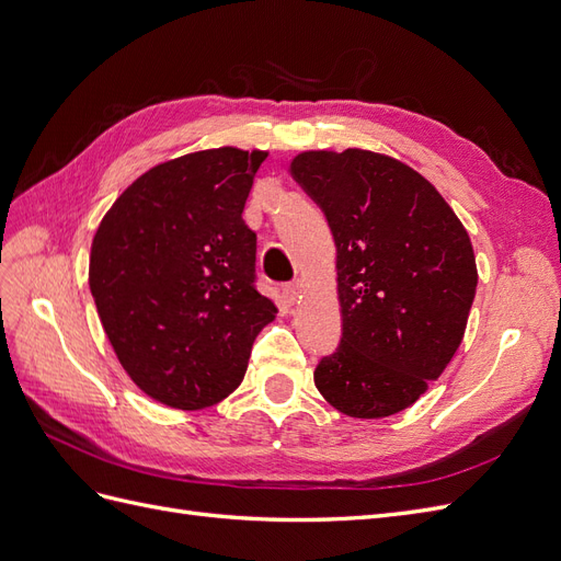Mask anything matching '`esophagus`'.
Masks as SVG:
<instances>
[{
	"label": "esophagus",
	"instance_id": "obj_1",
	"mask_svg": "<svg viewBox=\"0 0 561 561\" xmlns=\"http://www.w3.org/2000/svg\"><path fill=\"white\" fill-rule=\"evenodd\" d=\"M301 293H304V283L301 280H293V283H287L283 287V295H285L287 304H297L301 299Z\"/></svg>",
	"mask_w": 561,
	"mask_h": 561
}]
</instances>
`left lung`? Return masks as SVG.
Wrapping results in <instances>:
<instances>
[{
    "label": "left lung",
    "mask_w": 561,
    "mask_h": 561,
    "mask_svg": "<svg viewBox=\"0 0 561 561\" xmlns=\"http://www.w3.org/2000/svg\"><path fill=\"white\" fill-rule=\"evenodd\" d=\"M290 173L336 245L342 342L316 388L353 419L398 414L461 346L478 287L470 236L426 178L377 151H301Z\"/></svg>",
    "instance_id": "1"
}]
</instances>
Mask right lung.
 I'll use <instances>...</instances> for the list:
<instances>
[{"label":"right lung","instance_id":"1","mask_svg":"<svg viewBox=\"0 0 561 561\" xmlns=\"http://www.w3.org/2000/svg\"><path fill=\"white\" fill-rule=\"evenodd\" d=\"M264 159L219 147L159 163L93 236L89 285L110 344L133 383L173 410L233 393L278 313L254 287L257 236L241 217Z\"/></svg>","mask_w":561,"mask_h":561}]
</instances>
